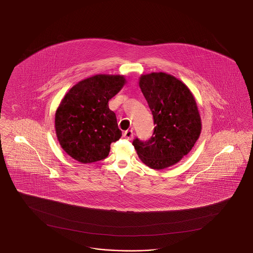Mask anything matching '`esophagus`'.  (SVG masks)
I'll return each instance as SVG.
<instances>
[{
	"label": "esophagus",
	"mask_w": 253,
	"mask_h": 253,
	"mask_svg": "<svg viewBox=\"0 0 253 253\" xmlns=\"http://www.w3.org/2000/svg\"><path fill=\"white\" fill-rule=\"evenodd\" d=\"M123 136H124V138H126V139L131 140V138H132V136H133V132H132L131 130H127V131H124Z\"/></svg>",
	"instance_id": "esophagus-1"
}]
</instances>
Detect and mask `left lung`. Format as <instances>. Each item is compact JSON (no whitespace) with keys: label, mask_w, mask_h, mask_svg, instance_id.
<instances>
[{"label":"left lung","mask_w":253,"mask_h":253,"mask_svg":"<svg viewBox=\"0 0 253 253\" xmlns=\"http://www.w3.org/2000/svg\"><path fill=\"white\" fill-rule=\"evenodd\" d=\"M139 87L154 120V131L147 141L132 145L140 160L156 170L174 166L187 155L199 138L200 114L191 90L166 73L141 76Z\"/></svg>","instance_id":"8db88e82"}]
</instances>
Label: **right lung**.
Segmentation results:
<instances>
[{"instance_id": "1", "label": "right lung", "mask_w": 253, "mask_h": 253, "mask_svg": "<svg viewBox=\"0 0 253 253\" xmlns=\"http://www.w3.org/2000/svg\"><path fill=\"white\" fill-rule=\"evenodd\" d=\"M125 84L123 76L96 75L71 87L55 114V129L62 149L82 164L108 156L121 138L116 114L108 101Z\"/></svg>"}]
</instances>
